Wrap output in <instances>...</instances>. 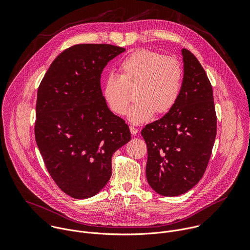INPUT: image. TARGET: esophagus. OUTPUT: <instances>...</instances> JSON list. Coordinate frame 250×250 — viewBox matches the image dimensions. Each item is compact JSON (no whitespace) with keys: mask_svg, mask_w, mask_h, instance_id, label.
Returning a JSON list of instances; mask_svg holds the SVG:
<instances>
[{"mask_svg":"<svg viewBox=\"0 0 250 250\" xmlns=\"http://www.w3.org/2000/svg\"><path fill=\"white\" fill-rule=\"evenodd\" d=\"M129 129H130V132H131L132 135H136L137 132H138V129H137L135 126H132V125H131V126L129 127Z\"/></svg>","mask_w":250,"mask_h":250,"instance_id":"1","label":"esophagus"}]
</instances>
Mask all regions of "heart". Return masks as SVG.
Instances as JSON below:
<instances>
[{"label": "heart", "mask_w": 250, "mask_h": 250, "mask_svg": "<svg viewBox=\"0 0 250 250\" xmlns=\"http://www.w3.org/2000/svg\"><path fill=\"white\" fill-rule=\"evenodd\" d=\"M120 75L110 74L103 88L109 109L124 116L132 101L127 119L132 124L148 121L152 116L170 112L180 97L183 85V68L173 57L139 49L127 55L119 66Z\"/></svg>", "instance_id": "heart-1"}]
</instances>
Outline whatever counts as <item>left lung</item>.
<instances>
[{"label":"left lung","mask_w":250,"mask_h":250,"mask_svg":"<svg viewBox=\"0 0 250 250\" xmlns=\"http://www.w3.org/2000/svg\"><path fill=\"white\" fill-rule=\"evenodd\" d=\"M183 85L179 99L163 118L141 130L147 146L146 178L166 197L192 189L203 177L217 135L212 88L196 56L182 49Z\"/></svg>","instance_id":"8db88e82"}]
</instances>
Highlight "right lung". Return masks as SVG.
<instances>
[{
  "instance_id": "obj_1",
  "label": "right lung",
  "mask_w": 250,
  "mask_h": 250,
  "mask_svg": "<svg viewBox=\"0 0 250 250\" xmlns=\"http://www.w3.org/2000/svg\"><path fill=\"white\" fill-rule=\"evenodd\" d=\"M112 44H76L51 63L38 90L34 135L56 185L75 199L99 193L112 176V156L131 138L106 105L101 74L124 52Z\"/></svg>"
}]
</instances>
